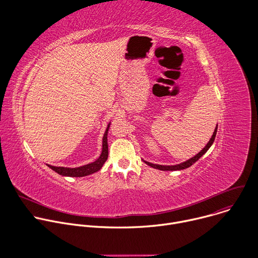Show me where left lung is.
<instances>
[{
    "mask_svg": "<svg viewBox=\"0 0 258 258\" xmlns=\"http://www.w3.org/2000/svg\"><path fill=\"white\" fill-rule=\"evenodd\" d=\"M216 132H217V124H216V126H215V128H214V132H213V134H212L210 140H209L208 143L205 145L204 148H203L199 153H197L195 156L191 157L190 159H188V160H186V161H183V162H181V163L173 164V165H161V164L151 163V162L146 161V160H144V159H143V161H144L146 164H148L149 166H151V167H153V168H156V169H159V170H181V169H186V168L190 167L191 165H193L197 160H199V159L208 151V149L210 148V147H211L212 144H213V142H214V139H215V136H216Z\"/></svg>",
    "mask_w": 258,
    "mask_h": 258,
    "instance_id": "1",
    "label": "left lung"
}]
</instances>
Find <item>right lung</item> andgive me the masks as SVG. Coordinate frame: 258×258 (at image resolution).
<instances>
[{"label":"right lung","mask_w":258,"mask_h":258,"mask_svg":"<svg viewBox=\"0 0 258 258\" xmlns=\"http://www.w3.org/2000/svg\"><path fill=\"white\" fill-rule=\"evenodd\" d=\"M110 124H111V121H110L106 127V131L104 133L103 139H102V151L100 156L93 162L79 166V167H64V166H53L50 164H47L48 167H50L52 170L57 172L60 175L64 176H72V177H82L86 175H90L94 172L99 171L104 163L106 162L108 158V142H107V135L108 131L110 127Z\"/></svg>","instance_id":"obj_1"}]
</instances>
